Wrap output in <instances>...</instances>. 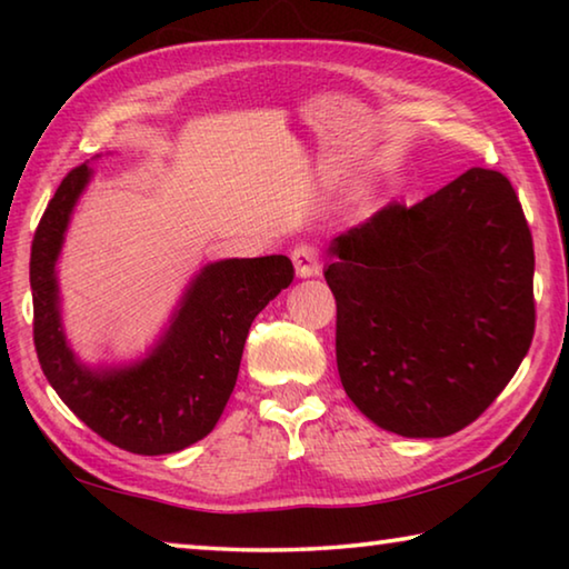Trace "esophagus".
<instances>
[{
    "label": "esophagus",
    "mask_w": 569,
    "mask_h": 569,
    "mask_svg": "<svg viewBox=\"0 0 569 569\" xmlns=\"http://www.w3.org/2000/svg\"><path fill=\"white\" fill-rule=\"evenodd\" d=\"M291 258H293L296 273L301 276V278L319 276L321 273V253H319V248H316L313 243H298L291 250Z\"/></svg>",
    "instance_id": "obj_1"
}]
</instances>
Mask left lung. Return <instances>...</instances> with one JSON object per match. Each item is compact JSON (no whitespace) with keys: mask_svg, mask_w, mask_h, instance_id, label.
<instances>
[{"mask_svg":"<svg viewBox=\"0 0 569 569\" xmlns=\"http://www.w3.org/2000/svg\"><path fill=\"white\" fill-rule=\"evenodd\" d=\"M336 363L349 399L401 437H449L487 411L535 336V248L507 176L461 172L333 238Z\"/></svg>","mask_w":569,"mask_h":569,"instance_id":"1","label":"left lung"}]
</instances>
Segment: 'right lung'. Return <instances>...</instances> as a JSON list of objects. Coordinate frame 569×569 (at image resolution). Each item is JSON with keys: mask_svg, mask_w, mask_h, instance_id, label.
Returning <instances> with one entry per match:
<instances>
[{"mask_svg": "<svg viewBox=\"0 0 569 569\" xmlns=\"http://www.w3.org/2000/svg\"><path fill=\"white\" fill-rule=\"evenodd\" d=\"M90 168L62 178L34 230L30 283L34 349L47 381L104 441L132 455H172L213 431L233 393L250 323L291 286L286 256L233 258L196 278L166 339L124 371L92 373L74 361L60 329L54 261Z\"/></svg>", "mask_w": 569, "mask_h": 569, "instance_id": "1", "label": "right lung"}]
</instances>
